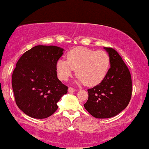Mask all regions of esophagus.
Masks as SVG:
<instances>
[{"label":"esophagus","mask_w":149,"mask_h":149,"mask_svg":"<svg viewBox=\"0 0 149 149\" xmlns=\"http://www.w3.org/2000/svg\"><path fill=\"white\" fill-rule=\"evenodd\" d=\"M75 91H76V90H75L74 88H72V87H70V88H68V92H69V93H74Z\"/></svg>","instance_id":"esophagus-1"}]
</instances>
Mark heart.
Listing matches in <instances>:
<instances>
[{"label":"heart","mask_w":149,"mask_h":149,"mask_svg":"<svg viewBox=\"0 0 149 149\" xmlns=\"http://www.w3.org/2000/svg\"><path fill=\"white\" fill-rule=\"evenodd\" d=\"M67 61L59 59L56 63L58 77L66 81L73 72L77 75L76 82L88 86L98 84L105 77L110 66L109 54L102 50L93 51L77 47L67 54Z\"/></svg>","instance_id":"1"}]
</instances>
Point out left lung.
Instances as JSON below:
<instances>
[{
	"label": "left lung",
	"mask_w": 149,
	"mask_h": 149,
	"mask_svg": "<svg viewBox=\"0 0 149 149\" xmlns=\"http://www.w3.org/2000/svg\"><path fill=\"white\" fill-rule=\"evenodd\" d=\"M110 58V68L103 80L88 89L85 109L97 118L116 116L127 106L132 95V79L128 68L116 50L104 47Z\"/></svg>",
	"instance_id": "left-lung-1"
}]
</instances>
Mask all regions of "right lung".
<instances>
[{"mask_svg":"<svg viewBox=\"0 0 149 149\" xmlns=\"http://www.w3.org/2000/svg\"><path fill=\"white\" fill-rule=\"evenodd\" d=\"M64 49L56 46L38 45L21 56L12 77L16 104L34 118H45L58 109L57 102L68 87L57 77L56 63Z\"/></svg>","mask_w":149,"mask_h":149,"instance_id":"add662e5","label":"right lung"}]
</instances>
